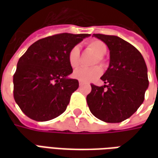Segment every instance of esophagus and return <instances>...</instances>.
<instances>
[{"label": "esophagus", "instance_id": "obj_1", "mask_svg": "<svg viewBox=\"0 0 158 158\" xmlns=\"http://www.w3.org/2000/svg\"><path fill=\"white\" fill-rule=\"evenodd\" d=\"M85 82H83V81H79V85L80 86H82V85H85Z\"/></svg>", "mask_w": 158, "mask_h": 158}]
</instances>
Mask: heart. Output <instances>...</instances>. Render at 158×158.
<instances>
[{"mask_svg": "<svg viewBox=\"0 0 158 158\" xmlns=\"http://www.w3.org/2000/svg\"><path fill=\"white\" fill-rule=\"evenodd\" d=\"M87 47L96 53L97 59L96 62H101L102 60V56L106 52V45L105 43L99 40H93L89 41L87 45ZM79 57H80V50L78 46L73 47L69 52L68 60L69 65L73 69H76L79 65ZM102 73V69L99 66H96L93 68H79L73 72V75L75 79H79L83 82H89L94 79H97Z\"/></svg>", "mask_w": 158, "mask_h": 158, "instance_id": "b5f03b06", "label": "heart"}]
</instances>
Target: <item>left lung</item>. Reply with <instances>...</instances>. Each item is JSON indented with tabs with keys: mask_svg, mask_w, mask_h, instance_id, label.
<instances>
[{
	"mask_svg": "<svg viewBox=\"0 0 158 158\" xmlns=\"http://www.w3.org/2000/svg\"><path fill=\"white\" fill-rule=\"evenodd\" d=\"M109 49V67L101 79L106 85H91L87 104L94 116L106 123H120L135 113L149 85L142 55L129 42L115 35L94 34Z\"/></svg>",
	"mask_w": 158,
	"mask_h": 158,
	"instance_id": "left-lung-1",
	"label": "left lung"
}]
</instances>
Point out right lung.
Wrapping results in <instances>:
<instances>
[{"mask_svg":"<svg viewBox=\"0 0 158 158\" xmlns=\"http://www.w3.org/2000/svg\"><path fill=\"white\" fill-rule=\"evenodd\" d=\"M89 34H58L29 46L19 58L13 75V96L25 115L39 122L48 121L65 112L77 79L69 78V51Z\"/></svg>","mask_w":158,"mask_h":158,"instance_id":"right-lung-1","label":"right lung"}]
</instances>
